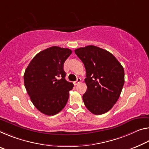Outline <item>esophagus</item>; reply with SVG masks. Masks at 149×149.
Returning <instances> with one entry per match:
<instances>
[{"mask_svg": "<svg viewBox=\"0 0 149 149\" xmlns=\"http://www.w3.org/2000/svg\"><path fill=\"white\" fill-rule=\"evenodd\" d=\"M80 82H81V78H79V77H78V78L77 79L76 81L74 82V84L75 85H77L78 84H79Z\"/></svg>", "mask_w": 149, "mask_h": 149, "instance_id": "1", "label": "esophagus"}]
</instances>
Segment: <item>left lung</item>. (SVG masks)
I'll list each match as a JSON object with an SVG mask.
<instances>
[{"instance_id": "1", "label": "left lung", "mask_w": 149, "mask_h": 149, "mask_svg": "<svg viewBox=\"0 0 149 149\" xmlns=\"http://www.w3.org/2000/svg\"><path fill=\"white\" fill-rule=\"evenodd\" d=\"M75 53L86 70L85 105L95 115L107 113L121 95L125 83L123 68L109 52L92 45L75 49Z\"/></svg>"}]
</instances>
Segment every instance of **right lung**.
<instances>
[{"instance_id": "add662e5", "label": "right lung", "mask_w": 149, "mask_h": 149, "mask_svg": "<svg viewBox=\"0 0 149 149\" xmlns=\"http://www.w3.org/2000/svg\"><path fill=\"white\" fill-rule=\"evenodd\" d=\"M72 51L52 46L40 52L30 62L24 75V86L38 110L47 115L62 111L74 84L65 79L63 64Z\"/></svg>"}]
</instances>
